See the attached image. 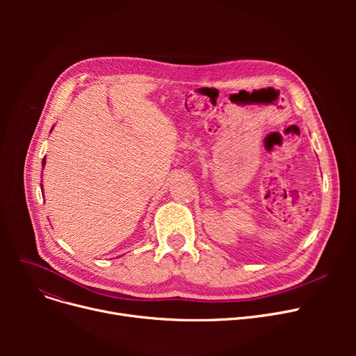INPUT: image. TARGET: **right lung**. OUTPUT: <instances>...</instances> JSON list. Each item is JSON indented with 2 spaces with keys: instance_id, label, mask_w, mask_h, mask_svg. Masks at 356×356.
<instances>
[{
  "instance_id": "1",
  "label": "right lung",
  "mask_w": 356,
  "mask_h": 356,
  "mask_svg": "<svg viewBox=\"0 0 356 356\" xmlns=\"http://www.w3.org/2000/svg\"><path fill=\"white\" fill-rule=\"evenodd\" d=\"M44 163H46V161H44V159H43V165H44Z\"/></svg>"
}]
</instances>
